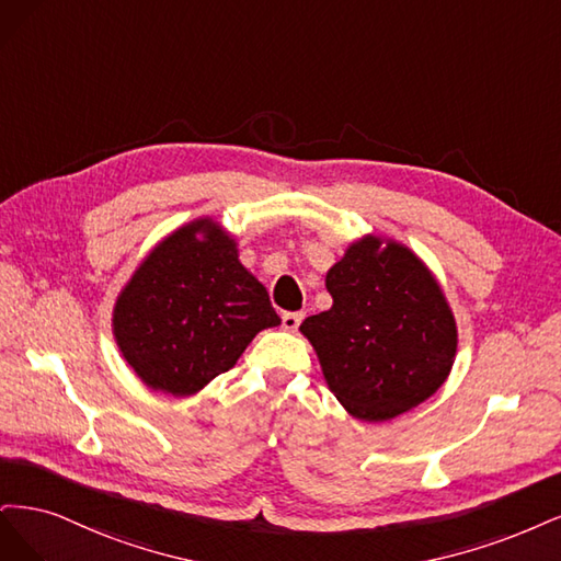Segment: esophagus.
I'll return each mask as SVG.
<instances>
[{"mask_svg": "<svg viewBox=\"0 0 561 561\" xmlns=\"http://www.w3.org/2000/svg\"><path fill=\"white\" fill-rule=\"evenodd\" d=\"M302 321V312H284L282 314V327L286 331H296Z\"/></svg>", "mask_w": 561, "mask_h": 561, "instance_id": "obj_1", "label": "esophagus"}]
</instances>
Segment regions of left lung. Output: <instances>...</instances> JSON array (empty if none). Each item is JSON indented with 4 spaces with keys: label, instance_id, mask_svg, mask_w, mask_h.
Masks as SVG:
<instances>
[{
    "label": "left lung",
    "instance_id": "8db88e82",
    "mask_svg": "<svg viewBox=\"0 0 561 561\" xmlns=\"http://www.w3.org/2000/svg\"><path fill=\"white\" fill-rule=\"evenodd\" d=\"M331 310L307 317L335 399L360 422H387L436 393L455 366L457 321L426 263L405 244L364 234L329 273Z\"/></svg>",
    "mask_w": 561,
    "mask_h": 561
}]
</instances>
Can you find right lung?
<instances>
[{
  "label": "right lung",
  "instance_id": "right-lung-1",
  "mask_svg": "<svg viewBox=\"0 0 561 561\" xmlns=\"http://www.w3.org/2000/svg\"><path fill=\"white\" fill-rule=\"evenodd\" d=\"M282 319L240 263L238 242L211 216L162 238L121 288L112 329L137 377L176 399L230 370Z\"/></svg>",
  "mask_w": 561,
  "mask_h": 561
}]
</instances>
